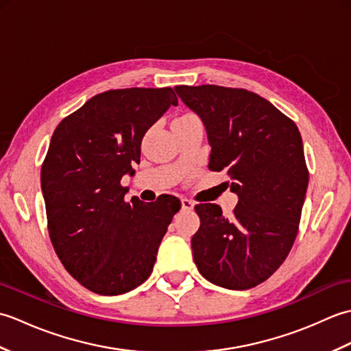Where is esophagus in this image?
Segmentation results:
<instances>
[{
	"instance_id": "esophagus-1",
	"label": "esophagus",
	"mask_w": 351,
	"mask_h": 351,
	"mask_svg": "<svg viewBox=\"0 0 351 351\" xmlns=\"http://www.w3.org/2000/svg\"><path fill=\"white\" fill-rule=\"evenodd\" d=\"M181 205H182V210H193V206H195V202H193L191 199L182 197L181 199Z\"/></svg>"
}]
</instances>
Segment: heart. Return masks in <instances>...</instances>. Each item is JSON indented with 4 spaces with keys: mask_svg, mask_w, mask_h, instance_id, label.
Listing matches in <instances>:
<instances>
[{
    "mask_svg": "<svg viewBox=\"0 0 351 351\" xmlns=\"http://www.w3.org/2000/svg\"><path fill=\"white\" fill-rule=\"evenodd\" d=\"M191 116H195V114H184V116H181V117H176V119H182V117H191Z\"/></svg>",
    "mask_w": 351,
    "mask_h": 351,
    "instance_id": "b5f03b06",
    "label": "heart"
}]
</instances>
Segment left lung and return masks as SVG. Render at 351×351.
<instances>
[{"mask_svg":"<svg viewBox=\"0 0 351 351\" xmlns=\"http://www.w3.org/2000/svg\"><path fill=\"white\" fill-rule=\"evenodd\" d=\"M175 90L205 123L208 167L226 170L238 195L230 217L217 204L195 206L200 228L191 249L197 270L228 289L256 287L282 265L299 232L309 181L300 131L245 88L204 84Z\"/></svg>","mask_w":351,"mask_h":351,"instance_id":"obj_1","label":"left lung"}]
</instances>
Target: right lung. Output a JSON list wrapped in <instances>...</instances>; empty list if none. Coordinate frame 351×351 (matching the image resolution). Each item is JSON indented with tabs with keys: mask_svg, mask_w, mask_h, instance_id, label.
<instances>
[{
	"mask_svg": "<svg viewBox=\"0 0 351 351\" xmlns=\"http://www.w3.org/2000/svg\"><path fill=\"white\" fill-rule=\"evenodd\" d=\"M178 106L171 87L116 88L95 95L58 123L40 182L48 232L58 259L81 285L117 295L152 273L160 243L181 202L125 200L146 131Z\"/></svg>",
	"mask_w": 351,
	"mask_h": 351,
	"instance_id": "1",
	"label": "right lung"
}]
</instances>
